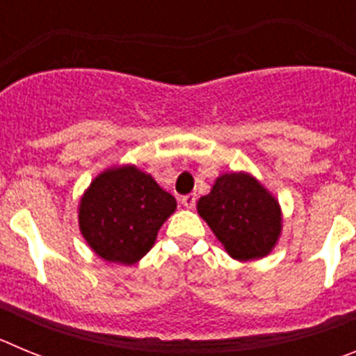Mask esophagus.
<instances>
[{
	"mask_svg": "<svg viewBox=\"0 0 356 356\" xmlns=\"http://www.w3.org/2000/svg\"><path fill=\"white\" fill-rule=\"evenodd\" d=\"M181 205L185 209H194V205H196V194H187V196L181 197Z\"/></svg>",
	"mask_w": 356,
	"mask_h": 356,
	"instance_id": "34e87169",
	"label": "esophagus"
}]
</instances>
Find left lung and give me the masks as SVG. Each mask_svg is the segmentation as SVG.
<instances>
[{"instance_id": "left-lung-1", "label": "left lung", "mask_w": 356, "mask_h": 356, "mask_svg": "<svg viewBox=\"0 0 356 356\" xmlns=\"http://www.w3.org/2000/svg\"><path fill=\"white\" fill-rule=\"evenodd\" d=\"M197 212L235 260L266 257L282 232L278 201L246 172L219 176Z\"/></svg>"}]
</instances>
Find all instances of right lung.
Listing matches in <instances>:
<instances>
[{"label":"right lung","instance_id":"obj_1","mask_svg":"<svg viewBox=\"0 0 356 356\" xmlns=\"http://www.w3.org/2000/svg\"><path fill=\"white\" fill-rule=\"evenodd\" d=\"M176 200L134 165L106 169L80 201V229L87 244L108 262L131 266L155 244Z\"/></svg>","mask_w":356,"mask_h":356}]
</instances>
